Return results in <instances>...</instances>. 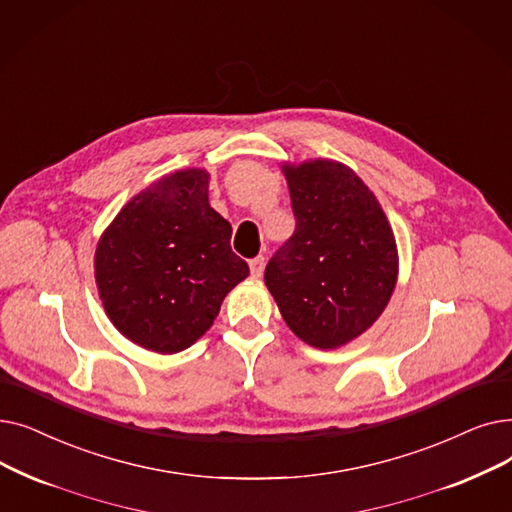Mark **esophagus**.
<instances>
[{"mask_svg": "<svg viewBox=\"0 0 512 512\" xmlns=\"http://www.w3.org/2000/svg\"><path fill=\"white\" fill-rule=\"evenodd\" d=\"M249 268H251V276L253 278H261L263 276V268H265V257L257 255L249 261Z\"/></svg>", "mask_w": 512, "mask_h": 512, "instance_id": "esophagus-1", "label": "esophagus"}]
</instances>
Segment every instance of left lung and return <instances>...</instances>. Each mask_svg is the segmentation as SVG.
<instances>
[{
	"instance_id": "left-lung-1",
	"label": "left lung",
	"mask_w": 512,
	"mask_h": 512,
	"mask_svg": "<svg viewBox=\"0 0 512 512\" xmlns=\"http://www.w3.org/2000/svg\"><path fill=\"white\" fill-rule=\"evenodd\" d=\"M295 232L265 265V286L307 345L335 349L383 314L397 280L389 221L368 186L335 161L284 167Z\"/></svg>"
}]
</instances>
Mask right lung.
I'll return each instance as SVG.
<instances>
[{
  "instance_id": "1",
  "label": "right lung",
  "mask_w": 512,
  "mask_h": 512,
  "mask_svg": "<svg viewBox=\"0 0 512 512\" xmlns=\"http://www.w3.org/2000/svg\"><path fill=\"white\" fill-rule=\"evenodd\" d=\"M209 175L177 171L133 196L96 249L108 318L150 351L177 353L203 337L224 297L249 276L232 226L209 205Z\"/></svg>"
}]
</instances>
